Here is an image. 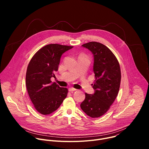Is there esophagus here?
Instances as JSON below:
<instances>
[{"label":"esophagus","instance_id":"1","mask_svg":"<svg viewBox=\"0 0 149 149\" xmlns=\"http://www.w3.org/2000/svg\"><path fill=\"white\" fill-rule=\"evenodd\" d=\"M68 90H69V91H70V92H72V91H76L77 90H76V89H75V88H70L68 89Z\"/></svg>","mask_w":149,"mask_h":149}]
</instances>
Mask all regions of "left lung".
Listing matches in <instances>:
<instances>
[{
	"instance_id": "1",
	"label": "left lung",
	"mask_w": 149,
	"mask_h": 149,
	"mask_svg": "<svg viewBox=\"0 0 149 149\" xmlns=\"http://www.w3.org/2000/svg\"><path fill=\"white\" fill-rule=\"evenodd\" d=\"M82 47L93 54L95 79L92 84L94 93H86L80 107L90 117L98 118L107 113L118 95L121 82L120 64L111 51L100 42H90Z\"/></svg>"
}]
</instances>
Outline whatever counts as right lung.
<instances>
[{
  "label": "right lung",
  "mask_w": 149,
  "mask_h": 149,
  "mask_svg": "<svg viewBox=\"0 0 149 149\" xmlns=\"http://www.w3.org/2000/svg\"><path fill=\"white\" fill-rule=\"evenodd\" d=\"M72 46L49 44L33 56L27 68L26 86L35 109L43 115L56 110L67 96L68 89L60 87L51 78L55 77L62 55Z\"/></svg>",
  "instance_id": "1"
}]
</instances>
